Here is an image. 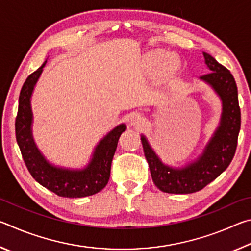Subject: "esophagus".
<instances>
[{"label":"esophagus","mask_w":251,"mask_h":251,"mask_svg":"<svg viewBox=\"0 0 251 251\" xmlns=\"http://www.w3.org/2000/svg\"><path fill=\"white\" fill-rule=\"evenodd\" d=\"M144 122H145V118H144L141 114H134V115L130 117V124L133 126H142L144 124Z\"/></svg>","instance_id":"1"}]
</instances>
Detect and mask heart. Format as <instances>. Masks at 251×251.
I'll return each instance as SVG.
<instances>
[{
	"label": "heart",
	"mask_w": 251,
	"mask_h": 251,
	"mask_svg": "<svg viewBox=\"0 0 251 251\" xmlns=\"http://www.w3.org/2000/svg\"><path fill=\"white\" fill-rule=\"evenodd\" d=\"M163 53H157L156 55H154V57H152V59H154V61H158V59H160L161 57H163Z\"/></svg>",
	"instance_id": "b5f03b06"
}]
</instances>
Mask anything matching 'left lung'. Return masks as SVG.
I'll list each match as a JSON object with an SVG mask.
<instances>
[{
	"mask_svg": "<svg viewBox=\"0 0 251 251\" xmlns=\"http://www.w3.org/2000/svg\"><path fill=\"white\" fill-rule=\"evenodd\" d=\"M209 73L201 76L210 84L223 100V115L220 126L196 161L181 169L164 165L151 150L147 139L142 136L148 166L152 181L161 192L168 194H192L201 190L215 180L235 156L238 135L241 125V113L238 101L237 85L232 74L209 54L203 53Z\"/></svg>",
	"mask_w": 251,
	"mask_h": 251,
	"instance_id": "8db88e82",
	"label": "left lung"
}]
</instances>
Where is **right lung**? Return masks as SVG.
Wrapping results in <instances>:
<instances>
[{"label": "right lung", "mask_w": 251, "mask_h": 251, "mask_svg": "<svg viewBox=\"0 0 251 251\" xmlns=\"http://www.w3.org/2000/svg\"><path fill=\"white\" fill-rule=\"evenodd\" d=\"M45 64L46 61L40 69L28 76L21 90L18 115L15 118L16 142L29 174L42 186L61 197L92 196L107 185L118 139L123 131L126 130V125H118L100 141L92 161L84 171H67L49 164L33 142L31 134L32 110L29 104L34 85L39 79Z\"/></svg>", "instance_id": "1"}]
</instances>
